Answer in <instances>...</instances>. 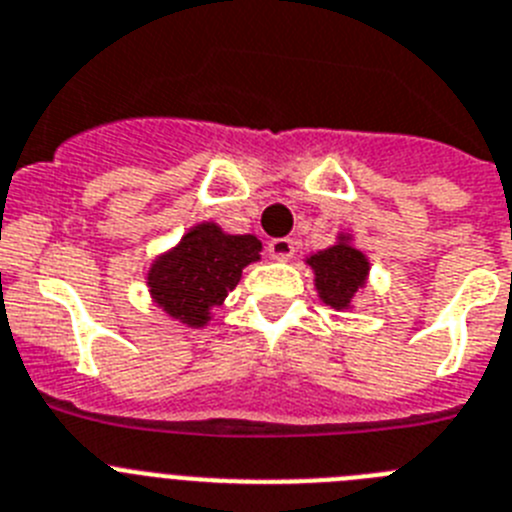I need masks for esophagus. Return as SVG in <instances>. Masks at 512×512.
Returning a JSON list of instances; mask_svg holds the SVG:
<instances>
[{
  "label": "esophagus",
  "instance_id": "obj_1",
  "mask_svg": "<svg viewBox=\"0 0 512 512\" xmlns=\"http://www.w3.org/2000/svg\"><path fill=\"white\" fill-rule=\"evenodd\" d=\"M293 252H296V242H293V239L278 237L268 242V255L273 257V260H291Z\"/></svg>",
  "mask_w": 512,
  "mask_h": 512
}]
</instances>
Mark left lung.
I'll return each mask as SVG.
<instances>
[{
    "label": "left lung",
    "mask_w": 512,
    "mask_h": 512,
    "mask_svg": "<svg viewBox=\"0 0 512 512\" xmlns=\"http://www.w3.org/2000/svg\"><path fill=\"white\" fill-rule=\"evenodd\" d=\"M309 265L317 275L319 296L335 309L350 306V299L363 286L368 273L366 257L348 244H335L330 250L311 255Z\"/></svg>",
    "instance_id": "left-lung-1"
}]
</instances>
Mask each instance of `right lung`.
Returning a JSON list of instances; mask_svg holds the SVG:
<instances>
[{
  "label": "right lung",
  "mask_w": 512,
  "mask_h": 512,
  "mask_svg": "<svg viewBox=\"0 0 512 512\" xmlns=\"http://www.w3.org/2000/svg\"><path fill=\"white\" fill-rule=\"evenodd\" d=\"M255 237H231L216 224H201L185 234L177 250L159 257L149 273L151 296L180 322L203 327L208 309L219 306L239 283L244 265L260 260Z\"/></svg>",
  "instance_id": "add662e5"
}]
</instances>
